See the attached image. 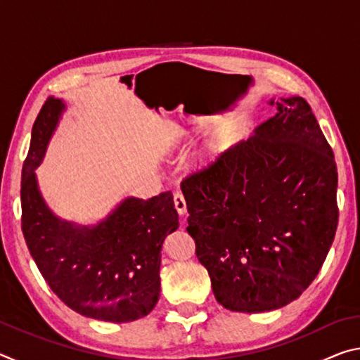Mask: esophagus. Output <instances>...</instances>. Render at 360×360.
Instances as JSON below:
<instances>
[{
	"label": "esophagus",
	"mask_w": 360,
	"mask_h": 360,
	"mask_svg": "<svg viewBox=\"0 0 360 360\" xmlns=\"http://www.w3.org/2000/svg\"><path fill=\"white\" fill-rule=\"evenodd\" d=\"M173 200H174L176 211H178L181 216H184L186 212H187V205H186V198H184V195H182V192H176V193H174V197H173Z\"/></svg>",
	"instance_id": "1"
}]
</instances>
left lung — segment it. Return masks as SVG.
<instances>
[{"instance_id": "1", "label": "left lung", "mask_w": 360, "mask_h": 360, "mask_svg": "<svg viewBox=\"0 0 360 360\" xmlns=\"http://www.w3.org/2000/svg\"><path fill=\"white\" fill-rule=\"evenodd\" d=\"M276 109L181 182L195 252L231 311H271L300 297L337 231L332 148L302 96L279 98Z\"/></svg>"}]
</instances>
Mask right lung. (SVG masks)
I'll list each match as a JSON object with an SVG mask.
<instances>
[{"label":"right lung","instance_id":"right-lung-1","mask_svg":"<svg viewBox=\"0 0 360 360\" xmlns=\"http://www.w3.org/2000/svg\"><path fill=\"white\" fill-rule=\"evenodd\" d=\"M65 109L47 98L32 130L22 168V231L33 260L66 307L87 318L130 322L154 309L160 295L163 240L179 227L172 192L129 197L95 227L58 219L47 208L34 169Z\"/></svg>","mask_w":360,"mask_h":360}]
</instances>
